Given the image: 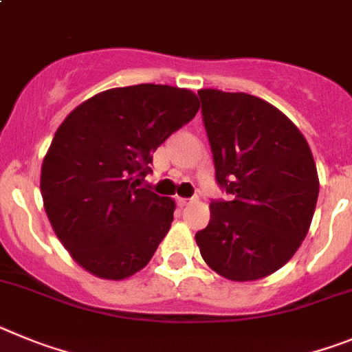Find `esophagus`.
I'll return each mask as SVG.
<instances>
[{"mask_svg":"<svg viewBox=\"0 0 352 352\" xmlns=\"http://www.w3.org/2000/svg\"><path fill=\"white\" fill-rule=\"evenodd\" d=\"M198 198L197 197H191V198H179V204L180 206H189V204H193V201H197Z\"/></svg>","mask_w":352,"mask_h":352,"instance_id":"34e87169","label":"esophagus"}]
</instances>
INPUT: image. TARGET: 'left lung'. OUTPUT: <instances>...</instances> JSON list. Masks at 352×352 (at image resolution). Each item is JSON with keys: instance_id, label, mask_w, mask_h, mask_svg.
<instances>
[{"instance_id": "8db88e82", "label": "left lung", "mask_w": 352, "mask_h": 352, "mask_svg": "<svg viewBox=\"0 0 352 352\" xmlns=\"http://www.w3.org/2000/svg\"><path fill=\"white\" fill-rule=\"evenodd\" d=\"M198 96L216 180L230 198L210 201L209 225L195 239L218 274L261 280L307 237L319 197L316 161L301 131L273 104L214 88Z\"/></svg>"}]
</instances>
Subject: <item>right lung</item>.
Masks as SVG:
<instances>
[{"label":"right lung","mask_w":352,"mask_h":352,"mask_svg":"<svg viewBox=\"0 0 352 352\" xmlns=\"http://www.w3.org/2000/svg\"><path fill=\"white\" fill-rule=\"evenodd\" d=\"M198 109L191 90L134 85L90 97L58 127L41 193L54 234L88 273L124 280L148 264L175 201L142 182L155 148Z\"/></svg>","instance_id":"add662e5"}]
</instances>
